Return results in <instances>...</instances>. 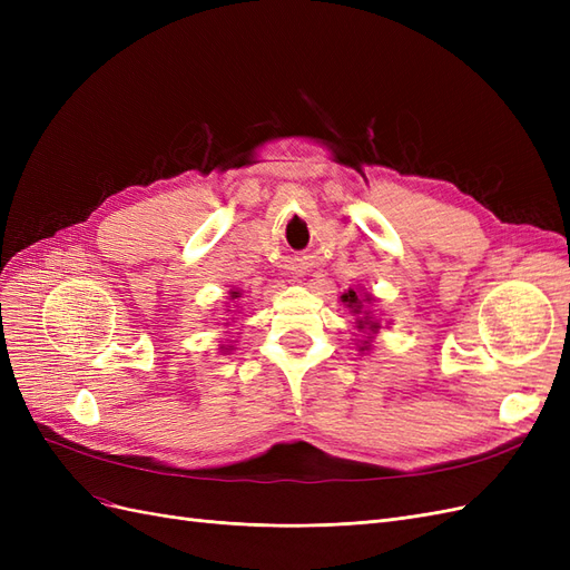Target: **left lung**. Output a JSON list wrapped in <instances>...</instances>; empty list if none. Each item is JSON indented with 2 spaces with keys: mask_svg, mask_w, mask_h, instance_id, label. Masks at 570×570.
Wrapping results in <instances>:
<instances>
[{
  "mask_svg": "<svg viewBox=\"0 0 570 570\" xmlns=\"http://www.w3.org/2000/svg\"><path fill=\"white\" fill-rule=\"evenodd\" d=\"M342 302H344V304H347V306L352 308V312H354V314H361V306H364V304H361V299H358V295H356V292H354V289H350V292H347V295H342ZM356 323H358L356 327H361V331H364V327H366V325H368V331H377V327H381V325H377L375 321H368V314H366L364 318H358ZM361 350H366V347H361Z\"/></svg>",
  "mask_w": 570,
  "mask_h": 570,
  "instance_id": "1",
  "label": "left lung"
}]
</instances>
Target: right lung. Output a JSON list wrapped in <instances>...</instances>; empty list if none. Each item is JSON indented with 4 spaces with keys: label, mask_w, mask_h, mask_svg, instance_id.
<instances>
[{
    "label": "right lung",
    "mask_w": 570,
    "mask_h": 570,
    "mask_svg": "<svg viewBox=\"0 0 570 570\" xmlns=\"http://www.w3.org/2000/svg\"><path fill=\"white\" fill-rule=\"evenodd\" d=\"M239 295V292H233V297H237Z\"/></svg>",
    "instance_id": "right-lung-1"
}]
</instances>
